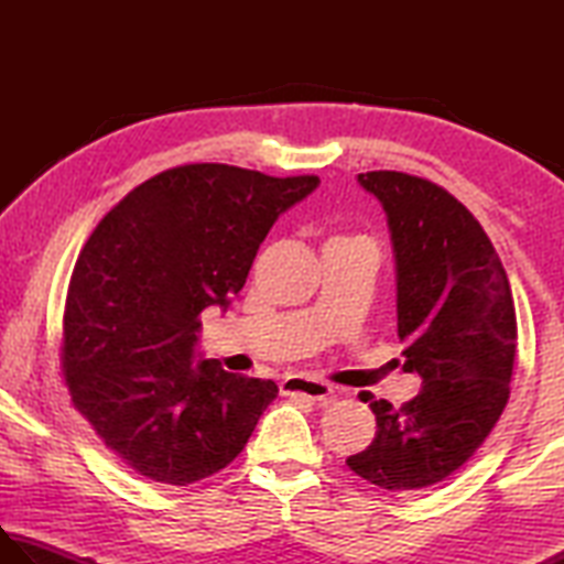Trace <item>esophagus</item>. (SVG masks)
Instances as JSON below:
<instances>
[{
	"mask_svg": "<svg viewBox=\"0 0 564 564\" xmlns=\"http://www.w3.org/2000/svg\"><path fill=\"white\" fill-rule=\"evenodd\" d=\"M283 392L285 394H303V398L313 400V402H327L334 388L325 380H315V378H305V376H291L283 380Z\"/></svg>",
	"mask_w": 564,
	"mask_h": 564,
	"instance_id": "34e87169",
	"label": "esophagus"
}]
</instances>
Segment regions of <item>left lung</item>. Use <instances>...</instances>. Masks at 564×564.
<instances>
[{
    "mask_svg": "<svg viewBox=\"0 0 564 564\" xmlns=\"http://www.w3.org/2000/svg\"><path fill=\"white\" fill-rule=\"evenodd\" d=\"M388 215L398 337L422 390L400 410L364 392L376 438L346 465L390 492L446 480L495 429L509 400L517 310L482 225L446 188L402 172L358 174Z\"/></svg>",
    "mask_w": 564,
    "mask_h": 564,
    "instance_id": "left-lung-1",
    "label": "left lung"
}]
</instances>
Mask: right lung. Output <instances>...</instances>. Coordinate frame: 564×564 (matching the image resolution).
Instances as JSON below:
<instances>
[{"label":"right lung","mask_w":564,"mask_h":564,"mask_svg":"<svg viewBox=\"0 0 564 564\" xmlns=\"http://www.w3.org/2000/svg\"><path fill=\"white\" fill-rule=\"evenodd\" d=\"M317 176L186 164L104 215L72 271L63 373L72 404L148 480L194 485L230 465L275 400L273 380L196 358L200 319L230 307L279 215Z\"/></svg>","instance_id":"right-lung-1"}]
</instances>
